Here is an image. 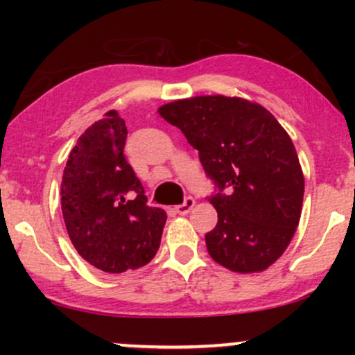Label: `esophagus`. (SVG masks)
<instances>
[{"label":"esophagus","instance_id":"34e87169","mask_svg":"<svg viewBox=\"0 0 355 355\" xmlns=\"http://www.w3.org/2000/svg\"><path fill=\"white\" fill-rule=\"evenodd\" d=\"M195 207V200H193V197H187L185 198V202L182 203V205H177V214H180V215H187L189 214V211L193 209Z\"/></svg>","mask_w":355,"mask_h":355}]
</instances>
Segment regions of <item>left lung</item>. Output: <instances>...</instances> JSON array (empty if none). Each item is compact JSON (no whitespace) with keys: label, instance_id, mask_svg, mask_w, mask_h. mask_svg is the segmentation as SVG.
I'll return each instance as SVG.
<instances>
[{"label":"left lung","instance_id":"1","mask_svg":"<svg viewBox=\"0 0 355 355\" xmlns=\"http://www.w3.org/2000/svg\"><path fill=\"white\" fill-rule=\"evenodd\" d=\"M198 150L218 193V214L205 235L215 262L239 274L263 272L294 237L304 200V173L295 146L262 105L239 96L207 95L158 108Z\"/></svg>","mask_w":355,"mask_h":355}]
</instances>
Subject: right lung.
Segmentation results:
<instances>
[{"label":"right lung","mask_w":355,"mask_h":355,"mask_svg":"<svg viewBox=\"0 0 355 355\" xmlns=\"http://www.w3.org/2000/svg\"><path fill=\"white\" fill-rule=\"evenodd\" d=\"M125 120L115 110L78 138L61 180V211L71 243L93 267L121 274L146 266L160 247L166 214L146 205L126 162Z\"/></svg>","instance_id":"add662e5"}]
</instances>
